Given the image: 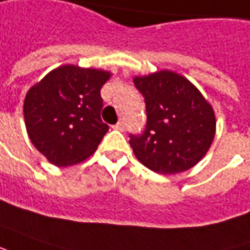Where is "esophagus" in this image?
<instances>
[{"mask_svg": "<svg viewBox=\"0 0 250 250\" xmlns=\"http://www.w3.org/2000/svg\"><path fill=\"white\" fill-rule=\"evenodd\" d=\"M125 123H123V122H118V123H116V125H113V128H115V130H119V131H125Z\"/></svg>", "mask_w": 250, "mask_h": 250, "instance_id": "34e87169", "label": "esophagus"}]
</instances>
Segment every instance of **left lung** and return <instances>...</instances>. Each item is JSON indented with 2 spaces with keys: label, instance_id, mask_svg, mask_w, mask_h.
<instances>
[{
  "label": "left lung",
  "instance_id": "left-lung-1",
  "mask_svg": "<svg viewBox=\"0 0 250 250\" xmlns=\"http://www.w3.org/2000/svg\"><path fill=\"white\" fill-rule=\"evenodd\" d=\"M145 100L144 131L130 134L134 154L159 174H178L196 166L215 137V113L201 93L171 71L137 76Z\"/></svg>",
  "mask_w": 250,
  "mask_h": 250
}]
</instances>
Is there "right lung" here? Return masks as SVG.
<instances>
[{"instance_id":"1","label":"right lung","mask_w":250,"mask_h":250,"mask_svg":"<svg viewBox=\"0 0 250 250\" xmlns=\"http://www.w3.org/2000/svg\"><path fill=\"white\" fill-rule=\"evenodd\" d=\"M111 74L62 65L28 90L24 120L34 146L57 167H67L96 152L109 130L101 120V87Z\"/></svg>"}]
</instances>
